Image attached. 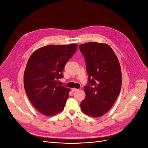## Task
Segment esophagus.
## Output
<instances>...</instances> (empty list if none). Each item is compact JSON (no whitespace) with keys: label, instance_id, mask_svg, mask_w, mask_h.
Masks as SVG:
<instances>
[{"label":"esophagus","instance_id":"esophagus-1","mask_svg":"<svg viewBox=\"0 0 148 148\" xmlns=\"http://www.w3.org/2000/svg\"><path fill=\"white\" fill-rule=\"evenodd\" d=\"M79 89H76V88H72L71 89V90L73 91V92H74V91H77V90H78Z\"/></svg>","mask_w":148,"mask_h":148}]
</instances>
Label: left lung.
<instances>
[{"label":"left lung","mask_w":148,"mask_h":148,"mask_svg":"<svg viewBox=\"0 0 148 148\" xmlns=\"http://www.w3.org/2000/svg\"><path fill=\"white\" fill-rule=\"evenodd\" d=\"M89 75L84 87L86 97L80 104L82 112L93 118L102 116L117 99L122 84L119 60L107 44L90 42L79 45Z\"/></svg>","instance_id":"left-lung-1"}]
</instances>
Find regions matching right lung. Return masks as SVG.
Returning a JSON list of instances; mask_svg holds the SVG:
<instances>
[{
  "label": "right lung",
  "mask_w": 148,
  "mask_h": 148,
  "mask_svg": "<svg viewBox=\"0 0 148 148\" xmlns=\"http://www.w3.org/2000/svg\"><path fill=\"white\" fill-rule=\"evenodd\" d=\"M77 49V44L49 45L35 50L24 73V86L31 103L45 116L64 110L70 89L58 83L62 73Z\"/></svg>",
  "instance_id": "1"
}]
</instances>
